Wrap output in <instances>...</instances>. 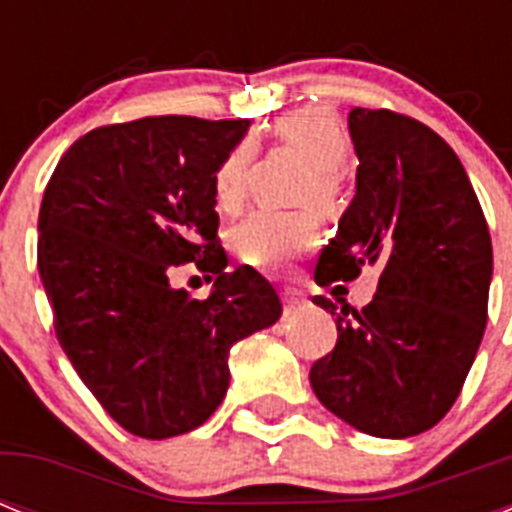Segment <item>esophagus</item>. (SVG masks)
Wrapping results in <instances>:
<instances>
[{
    "label": "esophagus",
    "mask_w": 512,
    "mask_h": 512,
    "mask_svg": "<svg viewBox=\"0 0 512 512\" xmlns=\"http://www.w3.org/2000/svg\"><path fill=\"white\" fill-rule=\"evenodd\" d=\"M281 303H284L287 311H295V308L305 305V297L300 295L297 289H284V292H281Z\"/></svg>",
    "instance_id": "34e87169"
}]
</instances>
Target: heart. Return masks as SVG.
<instances>
[{
  "instance_id": "obj_1",
  "label": "heart",
  "mask_w": 512,
  "mask_h": 512,
  "mask_svg": "<svg viewBox=\"0 0 512 512\" xmlns=\"http://www.w3.org/2000/svg\"><path fill=\"white\" fill-rule=\"evenodd\" d=\"M276 135L287 146L297 148L313 164L311 177L305 183V199H313L321 209H335L340 199V170L348 159V135L337 122L335 114L324 108H300L281 116L276 122ZM249 148H231L225 159L217 164L212 177V196L215 204L231 212L244 199V180H247ZM319 241V220L311 209L279 212V209H257L236 228L233 247L236 255L247 265L265 273L287 271L297 257L316 247Z\"/></svg>"
}]
</instances>
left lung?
I'll return each instance as SVG.
<instances>
[{"label":"left lung","instance_id":"left-lung-1","mask_svg":"<svg viewBox=\"0 0 512 512\" xmlns=\"http://www.w3.org/2000/svg\"><path fill=\"white\" fill-rule=\"evenodd\" d=\"M356 196L321 249L316 284L380 268L372 303L337 316V345L311 366L319 401L361 433H425L460 396L486 329L492 236L449 143L412 116L353 108Z\"/></svg>","mask_w":512,"mask_h":512}]
</instances>
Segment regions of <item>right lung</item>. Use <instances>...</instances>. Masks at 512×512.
<instances>
[{"mask_svg": "<svg viewBox=\"0 0 512 512\" xmlns=\"http://www.w3.org/2000/svg\"><path fill=\"white\" fill-rule=\"evenodd\" d=\"M247 119L146 116L68 148L44 188L36 263L60 348L100 406L140 438L199 428L228 390L233 342L276 324V289L225 273L212 177ZM217 272L207 301L169 284Z\"/></svg>", "mask_w": 512, "mask_h": 512, "instance_id": "1", "label": "right lung"}]
</instances>
